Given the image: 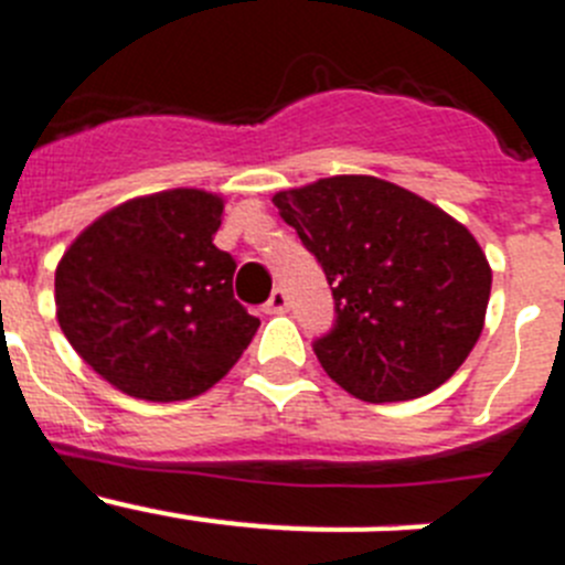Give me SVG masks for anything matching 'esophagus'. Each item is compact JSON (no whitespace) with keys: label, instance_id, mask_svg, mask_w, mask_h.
Wrapping results in <instances>:
<instances>
[{"label":"esophagus","instance_id":"esophagus-1","mask_svg":"<svg viewBox=\"0 0 565 565\" xmlns=\"http://www.w3.org/2000/svg\"><path fill=\"white\" fill-rule=\"evenodd\" d=\"M288 306H291V302H288L286 288H274L271 297H268V302H266V308H263V311H266V313H286Z\"/></svg>","mask_w":565,"mask_h":565}]
</instances>
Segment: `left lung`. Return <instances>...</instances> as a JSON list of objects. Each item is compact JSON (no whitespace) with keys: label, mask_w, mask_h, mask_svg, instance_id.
Masks as SVG:
<instances>
[{"label":"left lung","mask_w":565,"mask_h":565,"mask_svg":"<svg viewBox=\"0 0 565 565\" xmlns=\"http://www.w3.org/2000/svg\"><path fill=\"white\" fill-rule=\"evenodd\" d=\"M333 291L313 342L328 376L362 402L427 396L463 364L487 317L492 271L478 239L418 194L337 174L274 194Z\"/></svg>","instance_id":"1"}]
</instances>
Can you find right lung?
Here are the masks:
<instances>
[{
    "label": "right lung",
    "mask_w": 565,
    "mask_h": 565,
    "mask_svg": "<svg viewBox=\"0 0 565 565\" xmlns=\"http://www.w3.org/2000/svg\"><path fill=\"white\" fill-rule=\"evenodd\" d=\"M223 198L169 189L109 209L56 268V317L73 351L147 402L206 393L259 319L234 299L232 254L214 246Z\"/></svg>",
    "instance_id": "right-lung-1"
}]
</instances>
